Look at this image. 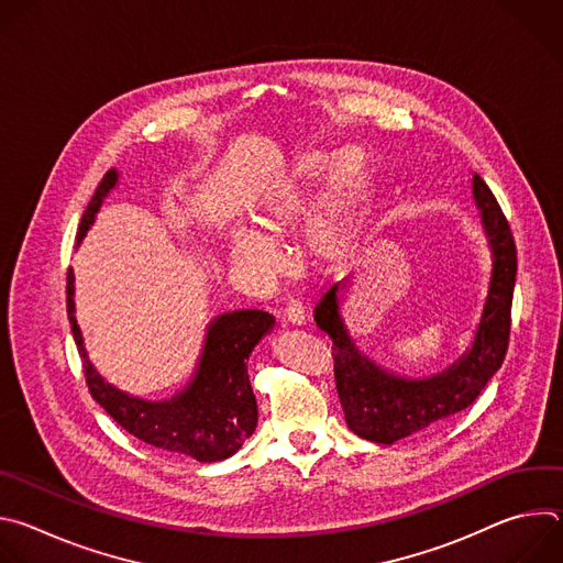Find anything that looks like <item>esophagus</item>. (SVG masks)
Returning <instances> with one entry per match:
<instances>
[{
    "label": "esophagus",
    "instance_id": "34e87169",
    "mask_svg": "<svg viewBox=\"0 0 563 563\" xmlns=\"http://www.w3.org/2000/svg\"><path fill=\"white\" fill-rule=\"evenodd\" d=\"M285 316H287L289 323H294V325H305V320H307L305 305H302L298 298H291V300L287 302V307H285Z\"/></svg>",
    "mask_w": 563,
    "mask_h": 563
}]
</instances>
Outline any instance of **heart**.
Here are the masks:
<instances>
[{
  "label": "heart",
  "mask_w": 563,
  "mask_h": 563,
  "mask_svg": "<svg viewBox=\"0 0 563 563\" xmlns=\"http://www.w3.org/2000/svg\"><path fill=\"white\" fill-rule=\"evenodd\" d=\"M313 211L300 233V252L313 265L336 261L352 233L363 155L354 148L307 151L296 157L291 169L272 187L258 205L254 220L265 235L238 227L229 233V254L238 267L269 278L278 269V254L269 240L287 235L309 211L318 187L325 183Z\"/></svg>",
  "instance_id": "obj_1"
}]
</instances>
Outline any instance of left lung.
Returning a JSON list of instances; mask_svg holds the SVG:
<instances>
[{
  "label": "left lung",
  "instance_id": "1",
  "mask_svg": "<svg viewBox=\"0 0 563 563\" xmlns=\"http://www.w3.org/2000/svg\"><path fill=\"white\" fill-rule=\"evenodd\" d=\"M472 194L493 247V278L472 347L443 374L419 380L398 378L361 354L339 311L341 283L325 291L313 309L316 325L334 341V378L345 421L354 434L367 441L387 445L454 417L474 404L506 358L517 247L508 218L481 176H474Z\"/></svg>",
  "mask_w": 563,
  "mask_h": 563
}]
</instances>
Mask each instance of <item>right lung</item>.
<instances>
[{"mask_svg": "<svg viewBox=\"0 0 563 563\" xmlns=\"http://www.w3.org/2000/svg\"><path fill=\"white\" fill-rule=\"evenodd\" d=\"M118 174L107 172L79 222L77 243L85 238L104 196L115 187ZM73 307V272H66V313L70 332L82 356L91 396L107 415L131 437L167 452L187 454L196 461H222L238 452L258 423L256 396L250 385L247 358L256 343L272 330L274 316L261 309H243L218 316L205 341L198 372L189 387L163 404L133 398L93 369Z\"/></svg>", "mask_w": 563, "mask_h": 563, "instance_id": "add662e5", "label": "right lung"}]
</instances>
